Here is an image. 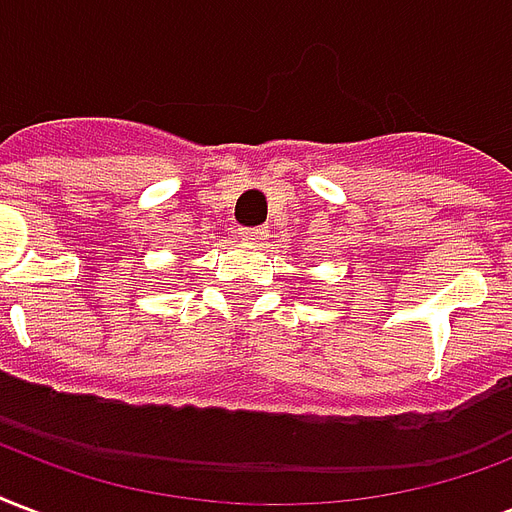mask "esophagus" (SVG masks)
I'll return each instance as SVG.
<instances>
[{
    "instance_id": "obj_1",
    "label": "esophagus",
    "mask_w": 512,
    "mask_h": 512,
    "mask_svg": "<svg viewBox=\"0 0 512 512\" xmlns=\"http://www.w3.org/2000/svg\"><path fill=\"white\" fill-rule=\"evenodd\" d=\"M241 239L244 241H265L268 239V230L265 228H241Z\"/></svg>"
}]
</instances>
